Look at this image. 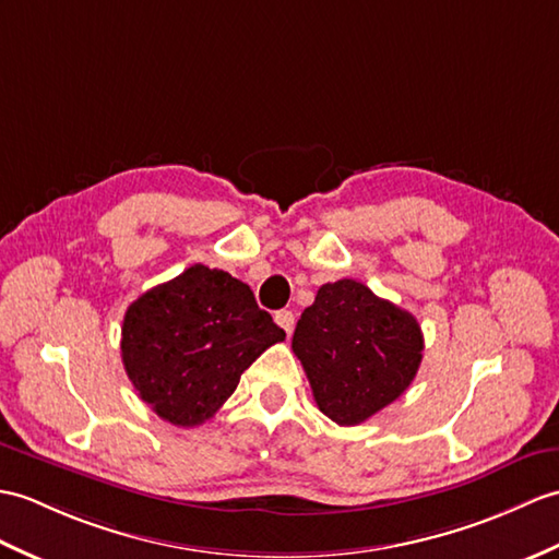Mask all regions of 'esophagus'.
<instances>
[{
	"mask_svg": "<svg viewBox=\"0 0 559 559\" xmlns=\"http://www.w3.org/2000/svg\"><path fill=\"white\" fill-rule=\"evenodd\" d=\"M274 321L278 323V326L285 331V333H293V329H295V314L293 311H288V309H281V311H276L274 314Z\"/></svg>",
	"mask_w": 559,
	"mask_h": 559,
	"instance_id": "esophagus-1",
	"label": "esophagus"
}]
</instances>
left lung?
<instances>
[{"label":"left lung","mask_w":559,"mask_h":559,"mask_svg":"<svg viewBox=\"0 0 559 559\" xmlns=\"http://www.w3.org/2000/svg\"><path fill=\"white\" fill-rule=\"evenodd\" d=\"M421 349L419 321L353 278L321 285L293 335L317 407L341 426L367 421L405 393Z\"/></svg>","instance_id":"left-lung-1"}]
</instances>
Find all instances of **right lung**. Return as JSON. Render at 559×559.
I'll return each mask as SVG.
<instances>
[{"label":"right lung","mask_w":559,"mask_h":559,"mask_svg":"<svg viewBox=\"0 0 559 559\" xmlns=\"http://www.w3.org/2000/svg\"><path fill=\"white\" fill-rule=\"evenodd\" d=\"M285 341L248 283L194 264L126 309L121 357L142 402L174 426H200L233 395L242 371Z\"/></svg>","instance_id":"add662e5"}]
</instances>
